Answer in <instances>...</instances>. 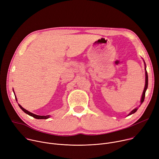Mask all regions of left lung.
<instances>
[{
    "instance_id": "1",
    "label": "left lung",
    "mask_w": 159,
    "mask_h": 159,
    "mask_svg": "<svg viewBox=\"0 0 159 159\" xmlns=\"http://www.w3.org/2000/svg\"><path fill=\"white\" fill-rule=\"evenodd\" d=\"M144 63H145V61H144ZM145 88H144V91H143V94H142V96H141V105L143 103V102H144V99H145V93H146V91L147 89V88H148V74H147V71L146 70V64L145 63ZM138 110V108H136L135 109H134L133 111H131V112L129 113V114L128 115V116L130 115H131L133 113H134Z\"/></svg>"
}]
</instances>
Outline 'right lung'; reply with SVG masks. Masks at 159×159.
Wrapping results in <instances>:
<instances>
[{
  "label": "right lung",
  "mask_w": 159,
  "mask_h": 159,
  "mask_svg": "<svg viewBox=\"0 0 159 159\" xmlns=\"http://www.w3.org/2000/svg\"><path fill=\"white\" fill-rule=\"evenodd\" d=\"M15 98H16V100H17V99H16V97H15ZM16 102H17V101H16ZM18 105H19V107H20V108H21L25 113H26L28 114V115H29L30 116H32V117H33L35 118V119H47L49 118V117H50L49 115H46V116H41V115H35V114H34V113H31V112H30V111H28V110H25V109L23 108L20 105L18 104Z\"/></svg>",
  "instance_id": "add662e5"
}]
</instances>
